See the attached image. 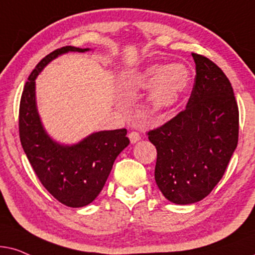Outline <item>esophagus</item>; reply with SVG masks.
Returning <instances> with one entry per match:
<instances>
[{"label":"esophagus","mask_w":255,"mask_h":255,"mask_svg":"<svg viewBox=\"0 0 255 255\" xmlns=\"http://www.w3.org/2000/svg\"><path fill=\"white\" fill-rule=\"evenodd\" d=\"M128 137H129L130 143H136L137 141H140V140H141L140 134H138L137 131H130V133L128 134Z\"/></svg>","instance_id":"esophagus-1"}]
</instances>
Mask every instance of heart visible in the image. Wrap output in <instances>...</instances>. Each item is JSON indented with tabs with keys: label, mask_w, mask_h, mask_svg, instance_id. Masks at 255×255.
Returning a JSON list of instances; mask_svg holds the SVG:
<instances>
[{
	"label": "heart",
	"mask_w": 255,
	"mask_h": 255,
	"mask_svg": "<svg viewBox=\"0 0 255 255\" xmlns=\"http://www.w3.org/2000/svg\"><path fill=\"white\" fill-rule=\"evenodd\" d=\"M190 72L183 64L148 66L131 77L127 85L130 90L149 91L148 104L155 112L165 111L175 106L188 88Z\"/></svg>",
	"instance_id": "b5f03b06"
}]
</instances>
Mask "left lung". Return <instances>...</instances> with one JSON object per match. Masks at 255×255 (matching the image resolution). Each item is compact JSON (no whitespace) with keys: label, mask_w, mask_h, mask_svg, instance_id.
Wrapping results in <instances>:
<instances>
[{"label":"left lung","mask_w":255,"mask_h":255,"mask_svg":"<svg viewBox=\"0 0 255 255\" xmlns=\"http://www.w3.org/2000/svg\"><path fill=\"white\" fill-rule=\"evenodd\" d=\"M196 79L186 108L148 138L157 150L155 181L163 196L179 205L205 198L218 184L239 133V111L225 73L192 53Z\"/></svg>","instance_id":"1"}]
</instances>
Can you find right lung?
I'll return each instance as SVG.
<instances>
[{"label": "right lung", "instance_id": "1", "mask_svg": "<svg viewBox=\"0 0 255 255\" xmlns=\"http://www.w3.org/2000/svg\"><path fill=\"white\" fill-rule=\"evenodd\" d=\"M87 49L64 46L37 64L26 81L19 105V138L44 188L70 208L92 203L103 190L115 158L129 144L127 130H99L73 144L59 143L47 134L36 101V78L47 64L67 52Z\"/></svg>", "mask_w": 255, "mask_h": 255}]
</instances>
